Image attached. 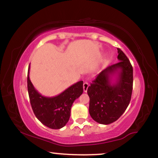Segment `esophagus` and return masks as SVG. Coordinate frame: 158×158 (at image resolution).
I'll return each mask as SVG.
<instances>
[{"label":"esophagus","mask_w":158,"mask_h":158,"mask_svg":"<svg viewBox=\"0 0 158 158\" xmlns=\"http://www.w3.org/2000/svg\"><path fill=\"white\" fill-rule=\"evenodd\" d=\"M88 86H89V85H88V83H87V82H85V83H83V90H84V92H87Z\"/></svg>","instance_id":"esophagus-1"}]
</instances>
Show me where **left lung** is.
<instances>
[{"label": "left lung", "instance_id": "1", "mask_svg": "<svg viewBox=\"0 0 158 158\" xmlns=\"http://www.w3.org/2000/svg\"><path fill=\"white\" fill-rule=\"evenodd\" d=\"M117 50L119 62L101 71L87 90L90 115L101 124H109L117 120L131 101L133 68L126 55L120 49ZM114 74L118 77L112 84L110 75Z\"/></svg>", "mask_w": 158, "mask_h": 158}]
</instances>
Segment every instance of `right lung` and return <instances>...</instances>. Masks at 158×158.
Listing matches in <instances>:
<instances>
[{"label": "right lung", "mask_w": 158, "mask_h": 158, "mask_svg": "<svg viewBox=\"0 0 158 158\" xmlns=\"http://www.w3.org/2000/svg\"><path fill=\"white\" fill-rule=\"evenodd\" d=\"M29 67L28 70L27 88L30 103L36 117L45 126L58 129L65 126L70 116V109L73 102L83 92V82L79 81L57 96H42L30 81Z\"/></svg>", "instance_id": "obj_1"}]
</instances>
